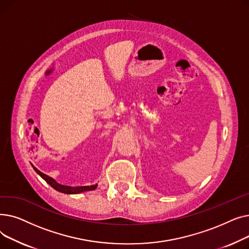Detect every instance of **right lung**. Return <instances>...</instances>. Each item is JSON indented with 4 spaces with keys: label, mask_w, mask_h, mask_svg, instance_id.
Wrapping results in <instances>:
<instances>
[{
    "label": "right lung",
    "mask_w": 249,
    "mask_h": 249,
    "mask_svg": "<svg viewBox=\"0 0 249 249\" xmlns=\"http://www.w3.org/2000/svg\"><path fill=\"white\" fill-rule=\"evenodd\" d=\"M33 166V165H32ZM34 171L40 176L48 185H50L52 188L55 189L56 191L60 192V193H63V194H78V193H82V192H87V191H93L97 188L98 185H93V186H85V187H70V186H63V185H60L58 184V182L53 179L52 178L44 175L43 173H41L40 171H38V169L33 166Z\"/></svg>",
    "instance_id": "right-lung-1"
}]
</instances>
